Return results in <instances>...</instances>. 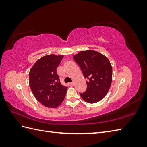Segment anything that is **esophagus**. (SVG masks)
<instances>
[{"mask_svg":"<svg viewBox=\"0 0 147 147\" xmlns=\"http://www.w3.org/2000/svg\"><path fill=\"white\" fill-rule=\"evenodd\" d=\"M70 85H72V86H74V82L70 83Z\"/></svg>","mask_w":147,"mask_h":147,"instance_id":"esophagus-1","label":"esophagus"}]
</instances>
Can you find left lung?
I'll use <instances>...</instances> for the list:
<instances>
[{
  "instance_id": "8db88e82",
  "label": "left lung",
  "mask_w": 147,
  "mask_h": 147,
  "mask_svg": "<svg viewBox=\"0 0 147 147\" xmlns=\"http://www.w3.org/2000/svg\"><path fill=\"white\" fill-rule=\"evenodd\" d=\"M73 59L80 65L84 77L88 80L86 90L80 93L82 98L89 104L100 101L108 93L112 80V67L109 59L93 50L80 51Z\"/></svg>"
}]
</instances>
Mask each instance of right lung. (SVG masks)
Returning a JSON list of instances; mask_svg holds the SVG:
<instances>
[{
	"label": "right lung",
	"instance_id": "1",
	"mask_svg": "<svg viewBox=\"0 0 147 147\" xmlns=\"http://www.w3.org/2000/svg\"><path fill=\"white\" fill-rule=\"evenodd\" d=\"M63 57V55L43 56L33 64L29 73V85L34 96L47 107H57L66 94L67 87L62 85L57 74Z\"/></svg>",
	"mask_w": 147,
	"mask_h": 147
}]
</instances>
